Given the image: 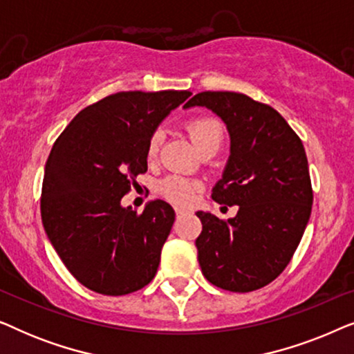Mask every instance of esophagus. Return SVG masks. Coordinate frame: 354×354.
Returning <instances> with one entry per match:
<instances>
[{"label": "esophagus", "mask_w": 354, "mask_h": 354, "mask_svg": "<svg viewBox=\"0 0 354 354\" xmlns=\"http://www.w3.org/2000/svg\"><path fill=\"white\" fill-rule=\"evenodd\" d=\"M187 214H190V211L183 209V207H176V216L178 217V219H180V217H183V216H187Z\"/></svg>", "instance_id": "obj_1"}]
</instances>
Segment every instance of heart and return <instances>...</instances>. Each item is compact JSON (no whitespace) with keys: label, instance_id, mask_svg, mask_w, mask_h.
Wrapping results in <instances>:
<instances>
[{"label":"heart","instance_id":"heart-1","mask_svg":"<svg viewBox=\"0 0 354 354\" xmlns=\"http://www.w3.org/2000/svg\"><path fill=\"white\" fill-rule=\"evenodd\" d=\"M185 129L188 135H190L193 145H195L198 151L207 147H221L222 140H224V127L216 118L211 115H200V118H193L185 124ZM162 143V133L154 132L148 140L147 154L149 159L156 158ZM198 188V183L188 178L177 176V174H171V176L164 177L159 182L158 190L164 198L171 200L177 205H187L193 200L195 190Z\"/></svg>","mask_w":354,"mask_h":354}]
</instances>
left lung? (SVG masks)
<instances>
[{"label": "left lung", "mask_w": 354, "mask_h": 354, "mask_svg": "<svg viewBox=\"0 0 354 354\" xmlns=\"http://www.w3.org/2000/svg\"><path fill=\"white\" fill-rule=\"evenodd\" d=\"M205 106L224 120L230 156L212 188L219 205L239 206L222 221L198 211L201 272L212 285L246 293L283 272L306 229L313 187L301 140L269 104L235 91H201L183 108Z\"/></svg>", "instance_id": "1"}]
</instances>
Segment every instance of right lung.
Here are the masks:
<instances>
[{
	"mask_svg": "<svg viewBox=\"0 0 354 354\" xmlns=\"http://www.w3.org/2000/svg\"><path fill=\"white\" fill-rule=\"evenodd\" d=\"M192 93L119 91L82 109L53 145L41 187V222L67 270L96 293L120 297L151 282L176 221L172 206L143 212L120 200L147 172L159 122Z\"/></svg>",
	"mask_w": 354,
	"mask_h": 354,
	"instance_id": "obj_1",
	"label": "right lung"
}]
</instances>
